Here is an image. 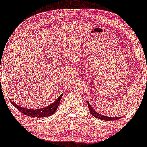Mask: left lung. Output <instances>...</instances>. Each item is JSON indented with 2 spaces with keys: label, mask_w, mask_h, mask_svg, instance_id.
I'll list each match as a JSON object with an SVG mask.
<instances>
[{
  "label": "left lung",
  "mask_w": 147,
  "mask_h": 147,
  "mask_svg": "<svg viewBox=\"0 0 147 147\" xmlns=\"http://www.w3.org/2000/svg\"><path fill=\"white\" fill-rule=\"evenodd\" d=\"M88 108H89L91 114L94 117L99 118L100 120H103V121H116V120L119 119L120 118H122V117H118V118H111V117H107L105 116H102V115L99 114V113H97V111H94V109L92 108L90 105L89 104V102H88Z\"/></svg>",
  "instance_id": "1"
}]
</instances>
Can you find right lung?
Segmentation results:
<instances>
[{
  "label": "right lung",
  "mask_w": 147,
  "mask_h": 147,
  "mask_svg": "<svg viewBox=\"0 0 147 147\" xmlns=\"http://www.w3.org/2000/svg\"><path fill=\"white\" fill-rule=\"evenodd\" d=\"M62 97V94H61L59 97V98L55 101L53 104L50 105L46 107H44L42 109H26L24 107H21L20 106L14 103L13 102L10 100L11 103L15 107H16L17 109L22 113H24V115H26L27 116H31V117L34 118H43V117H48L49 116H51L56 111L57 109L58 106L59 105L61 98Z\"/></svg>",
  "instance_id": "add662e5"
}]
</instances>
